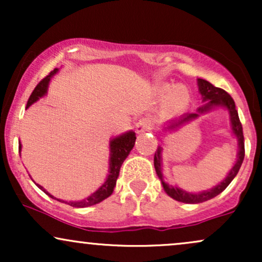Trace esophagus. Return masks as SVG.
I'll list each match as a JSON object with an SVG mask.
<instances>
[{
    "label": "esophagus",
    "instance_id": "34e87169",
    "mask_svg": "<svg viewBox=\"0 0 262 262\" xmlns=\"http://www.w3.org/2000/svg\"><path fill=\"white\" fill-rule=\"evenodd\" d=\"M151 125H152L151 119L141 118L137 122V124H135V130H137V133H144V132L150 130V129H151Z\"/></svg>",
    "mask_w": 262,
    "mask_h": 262
}]
</instances>
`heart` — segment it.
Returning a JSON list of instances; mask_svg holds the SVG:
<instances>
[{"label": "heart", "instance_id": "1", "mask_svg": "<svg viewBox=\"0 0 262 262\" xmlns=\"http://www.w3.org/2000/svg\"><path fill=\"white\" fill-rule=\"evenodd\" d=\"M154 93L158 97H165L161 110L166 116H175L182 112L191 101L189 90L183 85L172 87L170 83H160L154 87Z\"/></svg>", "mask_w": 262, "mask_h": 262}]
</instances>
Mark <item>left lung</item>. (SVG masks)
Instances as JSON below:
<instances>
[{
	"mask_svg": "<svg viewBox=\"0 0 262 262\" xmlns=\"http://www.w3.org/2000/svg\"><path fill=\"white\" fill-rule=\"evenodd\" d=\"M198 85V91H200L201 96H202V101L204 102L203 106H201L196 112L193 113H186L183 116L180 117V118L171 119L169 123H166V125H164L162 128V132H173L177 130L185 125L186 123H189L194 119H197L201 114L208 113L209 111L214 110V108H224V110L228 111L230 118V127L231 132H233L234 137L236 138L237 141V154H236V161L234 164V166L231 167L229 173H228L227 177L218 183L214 187L206 189V191L202 192H188L186 189H182L177 186L169 185L167 182H165L164 175H162V146H158L156 149L155 155H154V166L156 175L159 176L160 181L162 183V187H164V191L166 192L167 194L173 200L179 201V202L182 203H202L206 202V201L212 200L215 196H218L219 193L224 191L225 188L229 186V183L233 181L234 177L236 176V173L239 172L240 166H242L243 160H244L245 156V148H244V135H243V127L242 123H240L239 116H237V111L235 110V102H234L233 98L229 93H227L224 90L219 89V87L213 86L212 83L208 82V81L203 79L197 80Z\"/></svg>",
	"mask_w": 262,
	"mask_h": 262,
	"instance_id": "8db88e82",
	"label": "left lung"
}]
</instances>
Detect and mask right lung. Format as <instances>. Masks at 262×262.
<instances>
[{
	"label": "right lung",
	"instance_id": "add662e5",
	"mask_svg": "<svg viewBox=\"0 0 262 262\" xmlns=\"http://www.w3.org/2000/svg\"><path fill=\"white\" fill-rule=\"evenodd\" d=\"M58 71L59 69H54L52 73L48 75L47 77H44V79L38 83L37 87L33 90L28 102H27V108L32 106L33 103H35L39 98L44 97V96L47 95L50 80H52L54 75L58 74ZM135 139H137V137H135L134 132L129 130L127 133H123L121 135H118V137L112 138V139L110 140V160H108L110 161V164H108L110 165V167H108V175H107L106 181L102 183L100 187H98V189H96L93 193L90 194L89 197L83 198V200L70 201V202L59 200V198L54 197L53 194H50L47 189H44L43 186L40 185H37V186L41 189V191H44L49 197L59 201V202L69 204V206L76 207V208H85V207H90V206H93V204L100 203L112 194L113 189L116 187V182L119 176V170H121L123 161L127 159V156L129 155V152H130V150L133 149ZM20 149H22V145H20L19 143V152H20Z\"/></svg>",
	"mask_w": 262,
	"mask_h": 262
}]
</instances>
